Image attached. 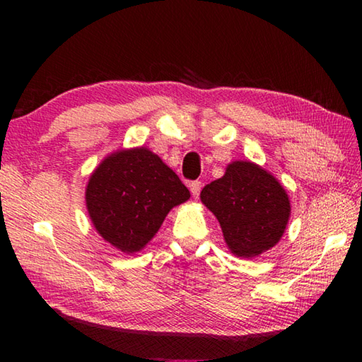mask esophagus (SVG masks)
Segmentation results:
<instances>
[{"label": "esophagus", "instance_id": "esophagus-1", "mask_svg": "<svg viewBox=\"0 0 362 362\" xmlns=\"http://www.w3.org/2000/svg\"><path fill=\"white\" fill-rule=\"evenodd\" d=\"M189 192H192V194L194 196V198H198L199 196V192H201V182H192L189 183Z\"/></svg>", "mask_w": 362, "mask_h": 362}]
</instances>
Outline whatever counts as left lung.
Listing matches in <instances>:
<instances>
[{"label": "left lung", "mask_w": 362, "mask_h": 362, "mask_svg": "<svg viewBox=\"0 0 362 362\" xmlns=\"http://www.w3.org/2000/svg\"><path fill=\"white\" fill-rule=\"evenodd\" d=\"M201 201L217 217L225 243L238 257H255L276 244L291 216L286 189L249 161H235L206 185Z\"/></svg>", "instance_id": "obj_1"}]
</instances>
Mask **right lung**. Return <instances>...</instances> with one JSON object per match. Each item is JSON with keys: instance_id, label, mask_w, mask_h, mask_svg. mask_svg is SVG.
<instances>
[{"instance_id": "1", "label": "right lung", "mask_w": 362, "mask_h": 362, "mask_svg": "<svg viewBox=\"0 0 362 362\" xmlns=\"http://www.w3.org/2000/svg\"><path fill=\"white\" fill-rule=\"evenodd\" d=\"M189 198L173 169L146 148L108 156L90 175L86 204L95 230L122 252H137L174 206Z\"/></svg>"}]
</instances>
